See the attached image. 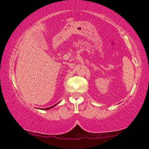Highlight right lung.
Masks as SVG:
<instances>
[{
	"label": "right lung",
	"mask_w": 149,
	"mask_h": 149,
	"mask_svg": "<svg viewBox=\"0 0 149 149\" xmlns=\"http://www.w3.org/2000/svg\"><path fill=\"white\" fill-rule=\"evenodd\" d=\"M57 104H58V103H57ZM57 104H54V105H53V106H52V107H51L47 108V109H43V110H48V109H52V108H53V107H55V106H56V105H57Z\"/></svg>",
	"instance_id": "1"
}]
</instances>
